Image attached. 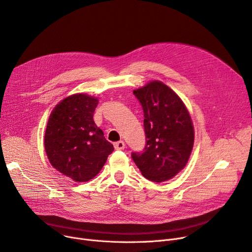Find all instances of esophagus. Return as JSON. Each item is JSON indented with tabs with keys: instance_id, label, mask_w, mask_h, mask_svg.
Instances as JSON below:
<instances>
[{
	"instance_id": "esophagus-1",
	"label": "esophagus",
	"mask_w": 252,
	"mask_h": 252,
	"mask_svg": "<svg viewBox=\"0 0 252 252\" xmlns=\"http://www.w3.org/2000/svg\"><path fill=\"white\" fill-rule=\"evenodd\" d=\"M114 149L115 150H124L125 149V142L124 141H118L114 143Z\"/></svg>"
}]
</instances>
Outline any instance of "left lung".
Returning <instances> with one entry per match:
<instances>
[{
  "label": "left lung",
  "instance_id": "1",
  "mask_svg": "<svg viewBox=\"0 0 252 252\" xmlns=\"http://www.w3.org/2000/svg\"><path fill=\"white\" fill-rule=\"evenodd\" d=\"M144 111L146 146L131 158L149 181L161 183L186 166L194 145V128L186 106L159 81L135 90Z\"/></svg>",
  "mask_w": 252,
  "mask_h": 252
}]
</instances>
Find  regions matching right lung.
I'll return each mask as SVG.
<instances>
[{
	"label": "right lung",
	"instance_id": "add662e5",
	"mask_svg": "<svg viewBox=\"0 0 252 252\" xmlns=\"http://www.w3.org/2000/svg\"><path fill=\"white\" fill-rule=\"evenodd\" d=\"M97 105L98 99L87 94L68 96L47 124L44 145L50 163L77 183L95 178L114 149L93 119Z\"/></svg>",
	"mask_w": 252,
	"mask_h": 252
}]
</instances>
